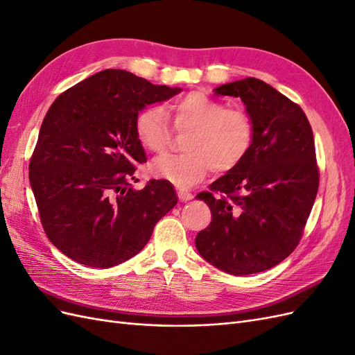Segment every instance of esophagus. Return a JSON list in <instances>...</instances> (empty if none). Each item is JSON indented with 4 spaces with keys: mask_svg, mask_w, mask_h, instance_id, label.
<instances>
[{
    "mask_svg": "<svg viewBox=\"0 0 355 355\" xmlns=\"http://www.w3.org/2000/svg\"><path fill=\"white\" fill-rule=\"evenodd\" d=\"M178 197L182 202H187V201L192 200V194H189V192H187V191H182V189L178 191Z\"/></svg>",
    "mask_w": 355,
    "mask_h": 355,
    "instance_id": "34e87169",
    "label": "esophagus"
}]
</instances>
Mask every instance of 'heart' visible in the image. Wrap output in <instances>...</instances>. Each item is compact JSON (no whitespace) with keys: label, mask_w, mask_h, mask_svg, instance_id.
I'll return each mask as SVG.
<instances>
[{"label":"heart","mask_w":355,"mask_h":355,"mask_svg":"<svg viewBox=\"0 0 355 355\" xmlns=\"http://www.w3.org/2000/svg\"><path fill=\"white\" fill-rule=\"evenodd\" d=\"M175 128L188 133L182 145L185 154L167 155L149 166L151 175L178 188L198 184L213 170L227 173L249 154L254 123L249 112L192 92L170 106ZM135 133L146 151L163 154L170 144L171 132L166 114L159 108H146L136 116Z\"/></svg>","instance_id":"obj_1"}]
</instances>
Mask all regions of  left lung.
<instances>
[{
  "instance_id": "obj_1",
  "label": "left lung",
  "mask_w": 355,
  "mask_h": 355,
  "mask_svg": "<svg viewBox=\"0 0 355 355\" xmlns=\"http://www.w3.org/2000/svg\"><path fill=\"white\" fill-rule=\"evenodd\" d=\"M214 94L240 98L254 123L241 163L197 196L211 222L196 237L209 263L232 275L270 270L302 237L318 191L313 128L300 106L257 78L223 84Z\"/></svg>"
}]
</instances>
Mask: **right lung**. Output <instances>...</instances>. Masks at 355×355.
<instances>
[{
    "mask_svg": "<svg viewBox=\"0 0 355 355\" xmlns=\"http://www.w3.org/2000/svg\"><path fill=\"white\" fill-rule=\"evenodd\" d=\"M182 89L105 69L63 92L41 124L29 182L49 240L72 261L111 268L141 252L176 206L167 180L132 185L146 161L135 133L148 105Z\"/></svg>",
    "mask_w": 355,
    "mask_h": 355,
    "instance_id": "right-lung-1",
    "label": "right lung"
}]
</instances>
